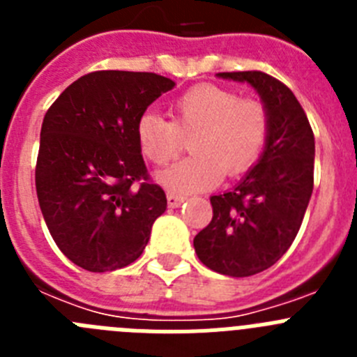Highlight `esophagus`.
Segmentation results:
<instances>
[{"label": "esophagus", "mask_w": 357, "mask_h": 357, "mask_svg": "<svg viewBox=\"0 0 357 357\" xmlns=\"http://www.w3.org/2000/svg\"><path fill=\"white\" fill-rule=\"evenodd\" d=\"M184 200H185L184 197H178V195L168 193V206L172 207V209H175V207H181L182 204H184Z\"/></svg>", "instance_id": "1"}]
</instances>
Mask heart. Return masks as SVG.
I'll use <instances>...</instances> for the list:
<instances>
[{"instance_id":"obj_1","label":"heart","mask_w":357,"mask_h":357,"mask_svg":"<svg viewBox=\"0 0 357 357\" xmlns=\"http://www.w3.org/2000/svg\"><path fill=\"white\" fill-rule=\"evenodd\" d=\"M172 121L144 112L135 125L141 151L153 164L175 159L184 137H193V157L157 173V181L181 195L200 193L229 176L245 173L259 159L268 135V114L263 103L239 100L218 85H195L172 105Z\"/></svg>"}]
</instances>
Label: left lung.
Returning a JSON list of instances; mask_svg holds the SVG:
<instances>
[{"mask_svg":"<svg viewBox=\"0 0 357 357\" xmlns=\"http://www.w3.org/2000/svg\"><path fill=\"white\" fill-rule=\"evenodd\" d=\"M216 77L254 87L266 109L268 135L239 184L211 197L213 220L193 245L214 272L248 277L275 264L301 229L313 193L314 135L295 94L277 78L261 71Z\"/></svg>","mask_w":357,"mask_h":357,"instance_id":"obj_1","label":"left lung"}]
</instances>
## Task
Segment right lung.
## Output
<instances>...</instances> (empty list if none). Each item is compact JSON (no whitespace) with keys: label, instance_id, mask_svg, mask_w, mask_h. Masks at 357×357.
<instances>
[{"label":"right lung","instance_id":"right-lung-1","mask_svg":"<svg viewBox=\"0 0 357 357\" xmlns=\"http://www.w3.org/2000/svg\"><path fill=\"white\" fill-rule=\"evenodd\" d=\"M173 87L155 73L94 71L44 116L37 198L53 241L77 266L112 272L143 254L168 202L148 181L135 125Z\"/></svg>","mask_w":357,"mask_h":357}]
</instances>
